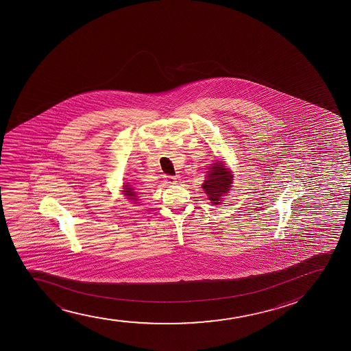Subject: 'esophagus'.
<instances>
[{"mask_svg": "<svg viewBox=\"0 0 351 351\" xmlns=\"http://www.w3.org/2000/svg\"><path fill=\"white\" fill-rule=\"evenodd\" d=\"M165 182L167 184H176L177 182V178L173 177V176H166Z\"/></svg>", "mask_w": 351, "mask_h": 351, "instance_id": "obj_1", "label": "esophagus"}]
</instances>
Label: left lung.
Listing matches in <instances>:
<instances>
[{
  "mask_svg": "<svg viewBox=\"0 0 351 351\" xmlns=\"http://www.w3.org/2000/svg\"><path fill=\"white\" fill-rule=\"evenodd\" d=\"M233 176L225 169L222 162H214L213 166L210 167L207 179H206L202 189L206 194H208L210 202L213 205H219L222 200V195L227 193L232 186Z\"/></svg>",
  "mask_w": 351,
  "mask_h": 351,
  "instance_id": "8db88e82",
  "label": "left lung"
}]
</instances>
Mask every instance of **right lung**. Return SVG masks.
Masks as SVG:
<instances>
[{"label":"right lung","mask_w":351,"mask_h":351,"mask_svg":"<svg viewBox=\"0 0 351 351\" xmlns=\"http://www.w3.org/2000/svg\"><path fill=\"white\" fill-rule=\"evenodd\" d=\"M124 194H125L126 197H128V199H130V200L137 202L138 193L137 192H134V189H132L131 186H124Z\"/></svg>","instance_id":"right-lung-1"}]
</instances>
